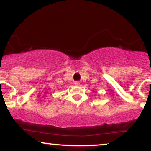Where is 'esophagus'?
Returning a JSON list of instances; mask_svg holds the SVG:
<instances>
[{
  "label": "esophagus",
  "instance_id": "obj_1",
  "mask_svg": "<svg viewBox=\"0 0 151 151\" xmlns=\"http://www.w3.org/2000/svg\"><path fill=\"white\" fill-rule=\"evenodd\" d=\"M74 84H75L76 86H79V85H80V82L76 81L75 82H74Z\"/></svg>",
  "mask_w": 151,
  "mask_h": 151
}]
</instances>
